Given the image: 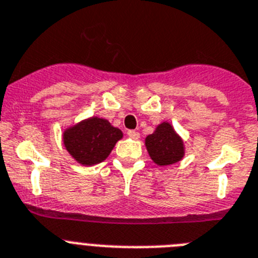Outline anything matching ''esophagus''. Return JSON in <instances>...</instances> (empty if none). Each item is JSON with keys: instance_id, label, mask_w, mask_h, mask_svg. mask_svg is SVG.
Here are the masks:
<instances>
[{"instance_id": "esophagus-1", "label": "esophagus", "mask_w": 258, "mask_h": 258, "mask_svg": "<svg viewBox=\"0 0 258 258\" xmlns=\"http://www.w3.org/2000/svg\"><path fill=\"white\" fill-rule=\"evenodd\" d=\"M127 135H128L130 138H133V139H139L140 138V134L136 133V131H134V130H130V131H127Z\"/></svg>"}]
</instances>
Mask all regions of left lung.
<instances>
[{
  "label": "left lung",
  "instance_id": "8db88e82",
  "mask_svg": "<svg viewBox=\"0 0 258 258\" xmlns=\"http://www.w3.org/2000/svg\"><path fill=\"white\" fill-rule=\"evenodd\" d=\"M146 147L153 162L160 166L181 161L185 155L183 140L168 122H162L156 127L155 133L147 136Z\"/></svg>",
  "mask_w": 258,
  "mask_h": 258
}]
</instances>
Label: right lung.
<instances>
[{
	"label": "right lung",
	"mask_w": 258,
	"mask_h": 258,
	"mask_svg": "<svg viewBox=\"0 0 258 258\" xmlns=\"http://www.w3.org/2000/svg\"><path fill=\"white\" fill-rule=\"evenodd\" d=\"M123 138L119 128L98 116L81 120L62 134L69 155L81 165H94L107 159L118 140Z\"/></svg>",
	"instance_id": "obj_1"
}]
</instances>
